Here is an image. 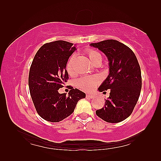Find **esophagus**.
<instances>
[{
  "label": "esophagus",
  "mask_w": 161,
  "mask_h": 161,
  "mask_svg": "<svg viewBox=\"0 0 161 161\" xmlns=\"http://www.w3.org/2000/svg\"><path fill=\"white\" fill-rule=\"evenodd\" d=\"M86 96H87L88 97H90V98H91V99H93V98H94V97H95V95H93V94H87Z\"/></svg>",
  "instance_id": "34e87169"
}]
</instances>
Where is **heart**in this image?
Returning a JSON list of instances; mask_svg holds the SVG:
<instances>
[{
	"mask_svg": "<svg viewBox=\"0 0 161 161\" xmlns=\"http://www.w3.org/2000/svg\"><path fill=\"white\" fill-rule=\"evenodd\" d=\"M86 53L89 58L90 61L93 65L97 64H101L102 61V54L97 50L88 48L86 50ZM75 60V55L73 54L68 59L66 64V70L70 76H75V72L74 70V61ZM100 82V80L97 77H82L80 79L77 81V86L81 89L86 91H91L97 86Z\"/></svg>",
	"mask_w": 161,
	"mask_h": 161,
	"instance_id": "1",
	"label": "heart"
}]
</instances>
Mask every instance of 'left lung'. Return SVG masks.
I'll return each instance as SVG.
<instances>
[{"instance_id": "1", "label": "left lung", "mask_w": 161, "mask_h": 161, "mask_svg": "<svg viewBox=\"0 0 161 161\" xmlns=\"http://www.w3.org/2000/svg\"><path fill=\"white\" fill-rule=\"evenodd\" d=\"M90 46L104 53L109 61V74L98 90H110V93L96 115L107 122H122L132 114L141 93V70L137 58L128 46L116 40L108 39Z\"/></svg>"}]
</instances>
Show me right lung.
<instances>
[{
  "mask_svg": "<svg viewBox=\"0 0 161 161\" xmlns=\"http://www.w3.org/2000/svg\"><path fill=\"white\" fill-rule=\"evenodd\" d=\"M76 47L65 41L47 43L36 53L29 73L30 93L36 112L52 122L63 120L73 114L77 102L86 97L84 92L71 88L68 95L60 94L68 80L66 64Z\"/></svg>",
  "mask_w": 161,
  "mask_h": 161,
  "instance_id": "1",
  "label": "right lung"
}]
</instances>
